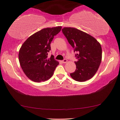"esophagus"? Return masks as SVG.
<instances>
[{
    "mask_svg": "<svg viewBox=\"0 0 120 120\" xmlns=\"http://www.w3.org/2000/svg\"><path fill=\"white\" fill-rule=\"evenodd\" d=\"M67 62H68V60H62L61 61V62L62 63H67Z\"/></svg>",
    "mask_w": 120,
    "mask_h": 120,
    "instance_id": "obj_1",
    "label": "esophagus"
}]
</instances>
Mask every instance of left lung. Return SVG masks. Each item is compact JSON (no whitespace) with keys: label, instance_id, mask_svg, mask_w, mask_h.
Instances as JSON below:
<instances>
[{"label":"left lung","instance_id":"left-lung-1","mask_svg":"<svg viewBox=\"0 0 120 120\" xmlns=\"http://www.w3.org/2000/svg\"><path fill=\"white\" fill-rule=\"evenodd\" d=\"M62 32L77 51L76 70L70 75L77 82H85L96 73L102 60V48L99 42L87 33L72 27H64Z\"/></svg>","mask_w":120,"mask_h":120}]
</instances>
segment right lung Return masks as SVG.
Returning a JSON list of instances; mask_svg holds the SVG:
<instances>
[{"label": "right lung", "mask_w": 120, "mask_h": 120, "mask_svg": "<svg viewBox=\"0 0 120 120\" xmlns=\"http://www.w3.org/2000/svg\"><path fill=\"white\" fill-rule=\"evenodd\" d=\"M61 29V26L42 29L29 36L20 48V66L31 80L45 82L52 76L59 62L52 55L48 58V53L51 50L50 43L54 36Z\"/></svg>", "instance_id": "right-lung-1"}]
</instances>
